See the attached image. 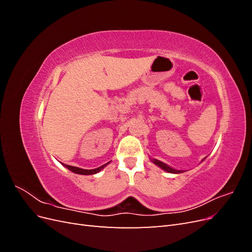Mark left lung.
I'll return each mask as SVG.
<instances>
[{
	"instance_id": "1",
	"label": "left lung",
	"mask_w": 252,
	"mask_h": 252,
	"mask_svg": "<svg viewBox=\"0 0 252 252\" xmlns=\"http://www.w3.org/2000/svg\"><path fill=\"white\" fill-rule=\"evenodd\" d=\"M154 162L155 164H157L158 167H161L162 169H164L165 171H167V172H170V173H181L182 171L181 170H175V169H172L171 167H169L168 165H166V164H164L163 162H161V161H158V159H154Z\"/></svg>"
}]
</instances>
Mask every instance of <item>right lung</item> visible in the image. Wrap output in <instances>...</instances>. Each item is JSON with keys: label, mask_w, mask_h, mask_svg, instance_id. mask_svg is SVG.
Listing matches in <instances>:
<instances>
[{"label": "right lung", "mask_w": 252, "mask_h": 252, "mask_svg": "<svg viewBox=\"0 0 252 252\" xmlns=\"http://www.w3.org/2000/svg\"><path fill=\"white\" fill-rule=\"evenodd\" d=\"M109 163V162H108ZM107 163V164H108ZM107 164H104V165H102L101 167H97V168H94V169H89V170H87V169H82V168H79V167H74V166H69V165H64L66 168H68L69 170H71L72 172H74V173H78V174H85V175H87V174H94V173H96V172H98V171H101L104 167L107 165Z\"/></svg>", "instance_id": "1"}]
</instances>
